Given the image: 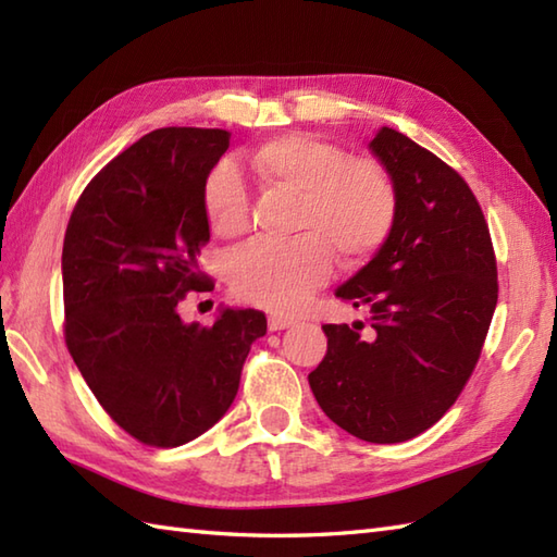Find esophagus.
Instances as JSON below:
<instances>
[{"instance_id":"34e87169","label":"esophagus","mask_w":557,"mask_h":557,"mask_svg":"<svg viewBox=\"0 0 557 557\" xmlns=\"http://www.w3.org/2000/svg\"><path fill=\"white\" fill-rule=\"evenodd\" d=\"M294 323V318H287V315H270L268 318V327L270 330H285V327H292Z\"/></svg>"}]
</instances>
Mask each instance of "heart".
Masks as SVG:
<instances>
[{
  "instance_id": "heart-1",
  "label": "heart",
  "mask_w": 557,
  "mask_h": 557,
  "mask_svg": "<svg viewBox=\"0 0 557 557\" xmlns=\"http://www.w3.org/2000/svg\"><path fill=\"white\" fill-rule=\"evenodd\" d=\"M248 164L268 188L299 196L289 242H253L230 260V285L260 309L289 313L309 301L333 272V253L345 265L375 256L393 234L399 191L381 160L349 156L333 140L282 134L256 146ZM210 230L236 239L251 220V194L232 162L212 168L203 184Z\"/></svg>"
}]
</instances>
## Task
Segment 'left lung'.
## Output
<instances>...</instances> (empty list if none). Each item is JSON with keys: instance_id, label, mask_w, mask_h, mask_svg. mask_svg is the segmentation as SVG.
I'll use <instances>...</instances> for the list:
<instances>
[{"instance_id": "8db88e82", "label": "left lung", "mask_w": 557, "mask_h": 557, "mask_svg": "<svg viewBox=\"0 0 557 557\" xmlns=\"http://www.w3.org/2000/svg\"><path fill=\"white\" fill-rule=\"evenodd\" d=\"M371 150L393 174L389 239L337 297L366 323L323 325L327 351L309 383L339 429L405 443L455 405L474 373L498 304V263L479 200L431 150L383 126Z\"/></svg>"}]
</instances>
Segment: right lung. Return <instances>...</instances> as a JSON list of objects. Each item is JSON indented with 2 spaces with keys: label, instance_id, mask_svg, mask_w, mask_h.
<instances>
[{
  "label": "right lung",
  "instance_id": "obj_1",
  "mask_svg": "<svg viewBox=\"0 0 557 557\" xmlns=\"http://www.w3.org/2000/svg\"><path fill=\"white\" fill-rule=\"evenodd\" d=\"M230 146L224 128L146 134L92 176L71 212L64 251V339L110 419L138 443L180 447L215 425L236 397L265 313L224 309L184 323L210 242L203 184Z\"/></svg>",
  "mask_w": 557,
  "mask_h": 557
}]
</instances>
